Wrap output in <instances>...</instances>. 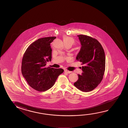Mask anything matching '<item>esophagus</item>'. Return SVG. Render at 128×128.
I'll list each match as a JSON object with an SVG mask.
<instances>
[{
  "instance_id": "1",
  "label": "esophagus",
  "mask_w": 128,
  "mask_h": 128,
  "mask_svg": "<svg viewBox=\"0 0 128 128\" xmlns=\"http://www.w3.org/2000/svg\"><path fill=\"white\" fill-rule=\"evenodd\" d=\"M65 72H66V73H70L72 72L71 71H69V70H66V69L65 70Z\"/></svg>"
}]
</instances>
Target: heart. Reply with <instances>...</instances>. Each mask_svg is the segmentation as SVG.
<instances>
[{
  "label": "heart",
  "instance_id": "1",
  "mask_svg": "<svg viewBox=\"0 0 128 128\" xmlns=\"http://www.w3.org/2000/svg\"><path fill=\"white\" fill-rule=\"evenodd\" d=\"M63 40L64 42L70 43V44H72V45L75 43V40L73 38H72L71 37L65 36L63 37Z\"/></svg>",
  "mask_w": 128,
  "mask_h": 128
}]
</instances>
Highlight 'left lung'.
<instances>
[{"label": "left lung", "mask_w": 128, "mask_h": 128, "mask_svg": "<svg viewBox=\"0 0 128 128\" xmlns=\"http://www.w3.org/2000/svg\"><path fill=\"white\" fill-rule=\"evenodd\" d=\"M82 45L76 59L82 63V75L74 85L82 91L88 92L95 88L101 82L105 69V56L102 45L97 40L80 34Z\"/></svg>", "instance_id": "1"}]
</instances>
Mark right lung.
I'll return each instance as SVG.
<instances>
[{
  "label": "right lung",
  "instance_id": "right-lung-1",
  "mask_svg": "<svg viewBox=\"0 0 128 128\" xmlns=\"http://www.w3.org/2000/svg\"><path fill=\"white\" fill-rule=\"evenodd\" d=\"M56 38L54 36L39 39L29 46L24 54L22 74L29 85L38 91L50 88L64 72L62 68L45 67L47 62L52 60L50 44Z\"/></svg>",
  "mask_w": 128,
  "mask_h": 128
}]
</instances>
